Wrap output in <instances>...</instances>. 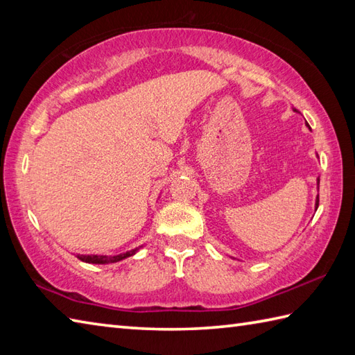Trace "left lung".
<instances>
[{"label": "left lung", "mask_w": 355, "mask_h": 355, "mask_svg": "<svg viewBox=\"0 0 355 355\" xmlns=\"http://www.w3.org/2000/svg\"><path fill=\"white\" fill-rule=\"evenodd\" d=\"M319 182H320V180L318 178V184H319ZM318 207H319V197L315 198V210H318Z\"/></svg>", "instance_id": "1"}]
</instances>
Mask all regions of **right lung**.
<instances>
[{
  "mask_svg": "<svg viewBox=\"0 0 355 355\" xmlns=\"http://www.w3.org/2000/svg\"><path fill=\"white\" fill-rule=\"evenodd\" d=\"M140 247H143V245H140ZM140 247L134 248V250H130V252L114 254V256H107V254H78V258L80 261L88 262V263H114V262L126 259V258H130V256L135 254V253L139 252Z\"/></svg>",
  "mask_w": 355,
  "mask_h": 355,
  "instance_id": "right-lung-1",
  "label": "right lung"
}]
</instances>
